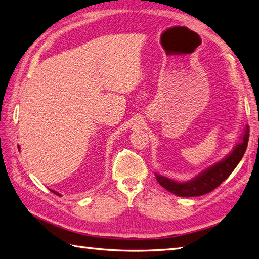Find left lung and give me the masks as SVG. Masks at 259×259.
<instances>
[{"label":"left lung","instance_id":"obj_1","mask_svg":"<svg viewBox=\"0 0 259 259\" xmlns=\"http://www.w3.org/2000/svg\"><path fill=\"white\" fill-rule=\"evenodd\" d=\"M248 139L249 126L247 125L243 136V141L236 146L226 158L203 170L196 178L180 183V181H175L155 174L157 181L164 189L180 197H197L208 194V192L216 189L223 181L226 180L229 175L234 171V169L237 167L247 149Z\"/></svg>","mask_w":259,"mask_h":259}]
</instances>
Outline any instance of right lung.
I'll list each match as a JSON object with an SVG mask.
<instances>
[{"mask_svg": "<svg viewBox=\"0 0 259 259\" xmlns=\"http://www.w3.org/2000/svg\"><path fill=\"white\" fill-rule=\"evenodd\" d=\"M51 191L53 192V194H56V195H58V196H61V195H60V194H59V192H57V191H54V190H51Z\"/></svg>", "mask_w": 259, "mask_h": 259, "instance_id": "right-lung-1", "label": "right lung"}]
</instances>
